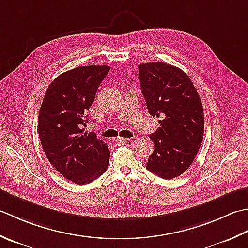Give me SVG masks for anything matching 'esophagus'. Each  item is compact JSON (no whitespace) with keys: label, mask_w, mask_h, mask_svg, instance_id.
Wrapping results in <instances>:
<instances>
[{"label":"esophagus","mask_w":248,"mask_h":248,"mask_svg":"<svg viewBox=\"0 0 248 248\" xmlns=\"http://www.w3.org/2000/svg\"><path fill=\"white\" fill-rule=\"evenodd\" d=\"M127 141H128L127 138H123V137L115 138V143H118V144H124V143L127 142Z\"/></svg>","instance_id":"obj_1"}]
</instances>
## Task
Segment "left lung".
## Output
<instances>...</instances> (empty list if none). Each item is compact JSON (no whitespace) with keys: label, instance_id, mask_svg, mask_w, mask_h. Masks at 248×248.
<instances>
[{"label":"left lung","instance_id":"obj_1","mask_svg":"<svg viewBox=\"0 0 248 248\" xmlns=\"http://www.w3.org/2000/svg\"><path fill=\"white\" fill-rule=\"evenodd\" d=\"M141 91L150 114L160 127L149 137L154 143L146 169L163 179L184 173L203 140L204 114L200 96L183 70L153 62L139 64Z\"/></svg>","mask_w":248,"mask_h":248}]
</instances>
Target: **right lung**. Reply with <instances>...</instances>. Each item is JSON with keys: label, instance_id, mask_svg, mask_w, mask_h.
Instances as JSON below:
<instances>
[{"label": "right lung", "instance_id": "add662e5", "mask_svg": "<svg viewBox=\"0 0 248 248\" xmlns=\"http://www.w3.org/2000/svg\"><path fill=\"white\" fill-rule=\"evenodd\" d=\"M110 67L79 66L58 76L46 91L38 114V135L48 160L64 178L80 185L108 168L110 151L95 133H83L88 110Z\"/></svg>", "mask_w": 248, "mask_h": 248}]
</instances>
